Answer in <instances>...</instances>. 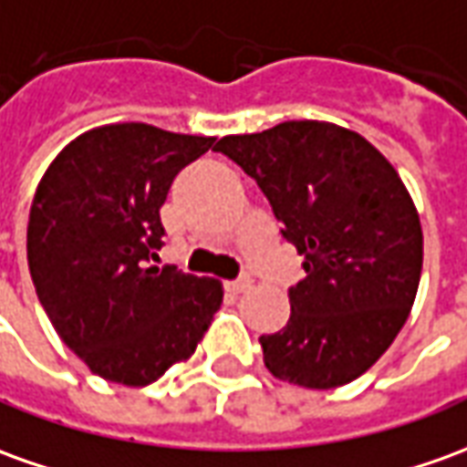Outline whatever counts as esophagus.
Here are the masks:
<instances>
[{
	"instance_id": "esophagus-1",
	"label": "esophagus",
	"mask_w": 467,
	"mask_h": 467,
	"mask_svg": "<svg viewBox=\"0 0 467 467\" xmlns=\"http://www.w3.org/2000/svg\"><path fill=\"white\" fill-rule=\"evenodd\" d=\"M252 285H254L252 275H246V272L236 276V279H231V282H226L228 292H234V295H239V292H246V289L252 287Z\"/></svg>"
}]
</instances>
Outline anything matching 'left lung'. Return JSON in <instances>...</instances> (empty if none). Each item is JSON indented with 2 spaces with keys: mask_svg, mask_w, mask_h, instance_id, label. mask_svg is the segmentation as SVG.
Returning a JSON list of instances; mask_svg holds the SVG:
<instances>
[{
  "mask_svg": "<svg viewBox=\"0 0 467 467\" xmlns=\"http://www.w3.org/2000/svg\"><path fill=\"white\" fill-rule=\"evenodd\" d=\"M213 150L256 180L305 259L287 326L259 337L266 368L307 389L358 379L407 323L422 275V226L397 170L327 121H285Z\"/></svg>",
  "mask_w": 467,
  "mask_h": 467,
  "instance_id": "obj_1",
  "label": "left lung"
}]
</instances>
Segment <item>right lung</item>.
<instances>
[{
	"label": "right lung",
	"mask_w": 467,
	"mask_h": 467,
	"mask_svg": "<svg viewBox=\"0 0 467 467\" xmlns=\"http://www.w3.org/2000/svg\"><path fill=\"white\" fill-rule=\"evenodd\" d=\"M213 141L109 124L70 141L37 185L32 285L63 343L106 381H157L191 358L221 307L218 279L152 266L165 246L160 208L170 185Z\"/></svg>",
	"instance_id": "add662e5"
}]
</instances>
